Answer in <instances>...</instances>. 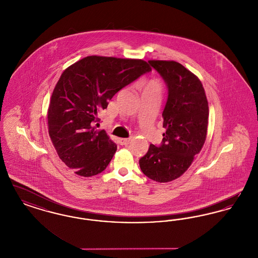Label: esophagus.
<instances>
[{
    "instance_id": "1",
    "label": "esophagus",
    "mask_w": 258,
    "mask_h": 258,
    "mask_svg": "<svg viewBox=\"0 0 258 258\" xmlns=\"http://www.w3.org/2000/svg\"><path fill=\"white\" fill-rule=\"evenodd\" d=\"M119 142H120V144H121L122 146H127V145L131 143V139H127V138H121V139L119 140Z\"/></svg>"
}]
</instances>
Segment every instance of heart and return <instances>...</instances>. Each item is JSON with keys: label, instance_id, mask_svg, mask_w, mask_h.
Here are the masks:
<instances>
[{"label": "heart", "instance_id": "heart-1", "mask_svg": "<svg viewBox=\"0 0 258 258\" xmlns=\"http://www.w3.org/2000/svg\"><path fill=\"white\" fill-rule=\"evenodd\" d=\"M152 83H156V82H152Z\"/></svg>", "mask_w": 258, "mask_h": 258}]
</instances>
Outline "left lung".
<instances>
[{"label": "left lung", "instance_id": "8db88e82", "mask_svg": "<svg viewBox=\"0 0 258 258\" xmlns=\"http://www.w3.org/2000/svg\"><path fill=\"white\" fill-rule=\"evenodd\" d=\"M168 88L162 112L163 139L160 147L150 145L139 160L148 178L167 183L182 176L203 147L208 127L209 106L205 90L196 74L175 61L150 60Z\"/></svg>", "mask_w": 258, "mask_h": 258}]
</instances>
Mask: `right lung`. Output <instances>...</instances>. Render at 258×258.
I'll list each match as a JSON object with an SVG mask.
<instances>
[{
  "label": "right lung",
  "mask_w": 258,
  "mask_h": 258,
  "mask_svg": "<svg viewBox=\"0 0 258 258\" xmlns=\"http://www.w3.org/2000/svg\"><path fill=\"white\" fill-rule=\"evenodd\" d=\"M151 70L140 59L94 55L63 71L50 99L48 134L59 158L75 174L92 177L107 167L117 145L104 130H95L98 113L122 88Z\"/></svg>",
  "instance_id": "1"
}]
</instances>
